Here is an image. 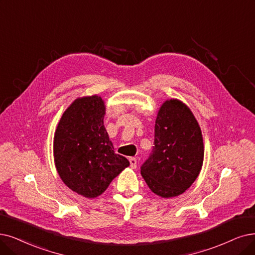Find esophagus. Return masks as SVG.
<instances>
[{"mask_svg": "<svg viewBox=\"0 0 255 255\" xmlns=\"http://www.w3.org/2000/svg\"><path fill=\"white\" fill-rule=\"evenodd\" d=\"M128 160H129L130 167L133 168V169H135V168L137 167V159H136V158H133V157H130Z\"/></svg>", "mask_w": 255, "mask_h": 255, "instance_id": "1", "label": "esophagus"}]
</instances>
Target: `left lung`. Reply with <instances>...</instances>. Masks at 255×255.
<instances>
[{
  "mask_svg": "<svg viewBox=\"0 0 255 255\" xmlns=\"http://www.w3.org/2000/svg\"><path fill=\"white\" fill-rule=\"evenodd\" d=\"M141 175L149 189L162 198H174L187 190L198 178L204 160V143L198 121L179 99L160 107L155 141Z\"/></svg>",
  "mask_w": 255,
  "mask_h": 255,
  "instance_id": "obj_1",
  "label": "left lung"
}]
</instances>
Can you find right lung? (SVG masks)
Returning a JSON list of instances; mask_svg holds the SVG:
<instances>
[{"instance_id": "obj_1", "label": "right lung", "mask_w": 255, "mask_h": 255, "mask_svg": "<svg viewBox=\"0 0 255 255\" xmlns=\"http://www.w3.org/2000/svg\"><path fill=\"white\" fill-rule=\"evenodd\" d=\"M106 105L98 95L76 98L60 118L53 141L58 175L74 192L94 199L129 165L115 154L104 125Z\"/></svg>"}]
</instances>
